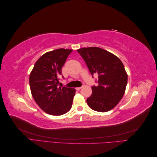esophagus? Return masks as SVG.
<instances>
[{
  "mask_svg": "<svg viewBox=\"0 0 157 157\" xmlns=\"http://www.w3.org/2000/svg\"><path fill=\"white\" fill-rule=\"evenodd\" d=\"M81 88H82V87H77V88H76V90H80Z\"/></svg>",
  "mask_w": 157,
  "mask_h": 157,
  "instance_id": "obj_1",
  "label": "esophagus"
}]
</instances>
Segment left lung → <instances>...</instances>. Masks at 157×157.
<instances>
[{"mask_svg":"<svg viewBox=\"0 0 157 157\" xmlns=\"http://www.w3.org/2000/svg\"><path fill=\"white\" fill-rule=\"evenodd\" d=\"M86 62L92 75H98V86H92V94L86 102L94 111L111 110L124 96L128 75L121 60L117 56L98 47L77 50Z\"/></svg>","mask_w":157,"mask_h":157,"instance_id":"8db88e82","label":"left lung"}]
</instances>
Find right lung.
Masks as SVG:
<instances>
[{"mask_svg":"<svg viewBox=\"0 0 157 157\" xmlns=\"http://www.w3.org/2000/svg\"><path fill=\"white\" fill-rule=\"evenodd\" d=\"M73 50L59 48L48 52L38 59L29 75L32 96L42 111L52 115H62L71 108L76 90L58 87L68 56Z\"/></svg>","mask_w":157,"mask_h":157,"instance_id":"add662e5","label":"right lung"}]
</instances>
